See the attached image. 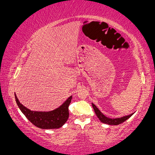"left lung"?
<instances>
[{"mask_svg": "<svg viewBox=\"0 0 155 155\" xmlns=\"http://www.w3.org/2000/svg\"><path fill=\"white\" fill-rule=\"evenodd\" d=\"M92 105L93 109L94 110L95 114H96L97 117L99 118V119L100 120V121L101 123H103V124H106L108 125H115V126H116V125H119L120 124H122V123H124V121H126L127 119H128V118H130L133 114H134L133 113L130 114V115L122 116V117H120V118H111L107 117V116H106L105 115H104V114L101 113L100 110H99L98 108L97 107V106L94 105V104L92 103Z\"/></svg>", "mask_w": 155, "mask_h": 155, "instance_id": "obj_1", "label": "left lung"}]
</instances>
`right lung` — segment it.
<instances>
[{"instance_id":"add662e5","label":"right lung","mask_w":155,"mask_h":155,"mask_svg":"<svg viewBox=\"0 0 155 155\" xmlns=\"http://www.w3.org/2000/svg\"><path fill=\"white\" fill-rule=\"evenodd\" d=\"M15 101L19 109L31 124L41 129H54L62 127L69 117L68 107L73 96L69 97L60 107L51 111H31L20 102L15 93Z\"/></svg>"}]
</instances>
